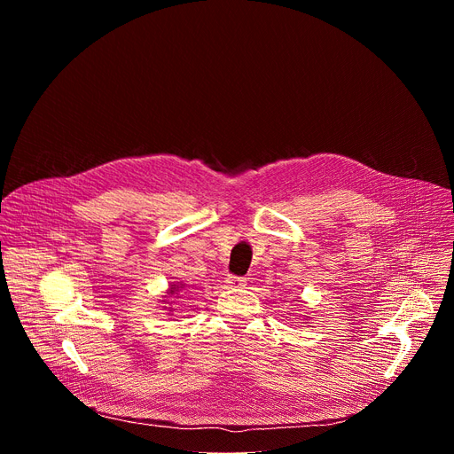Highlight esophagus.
<instances>
[{
    "mask_svg": "<svg viewBox=\"0 0 454 454\" xmlns=\"http://www.w3.org/2000/svg\"><path fill=\"white\" fill-rule=\"evenodd\" d=\"M246 282H247V278H246V277H235V275H230V277L226 278V284H230L231 287H244V286H246Z\"/></svg>",
    "mask_w": 454,
    "mask_h": 454,
    "instance_id": "obj_1",
    "label": "esophagus"
}]
</instances>
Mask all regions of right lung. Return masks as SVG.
I'll use <instances>...</instances> for the list:
<instances>
[{"mask_svg":"<svg viewBox=\"0 0 454 454\" xmlns=\"http://www.w3.org/2000/svg\"><path fill=\"white\" fill-rule=\"evenodd\" d=\"M170 291H174V287H172V289H170Z\"/></svg>","mask_w":454,"mask_h":454,"instance_id":"obj_1","label":"right lung"}]
</instances>
